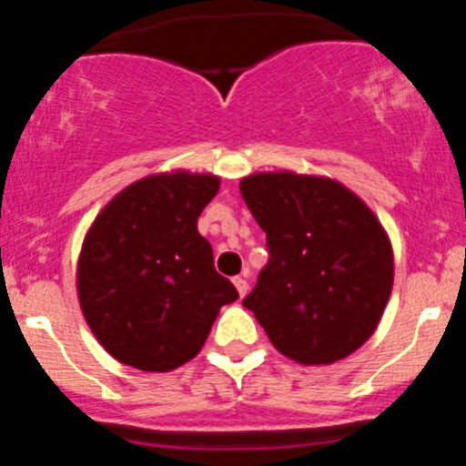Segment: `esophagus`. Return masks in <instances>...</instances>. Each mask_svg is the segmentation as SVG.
I'll list each match as a JSON object with an SVG mask.
<instances>
[{
  "mask_svg": "<svg viewBox=\"0 0 466 466\" xmlns=\"http://www.w3.org/2000/svg\"><path fill=\"white\" fill-rule=\"evenodd\" d=\"M233 284H236L238 294L247 296V291H249V282H247L245 275H238V278H233Z\"/></svg>",
  "mask_w": 466,
  "mask_h": 466,
  "instance_id": "1",
  "label": "esophagus"
}]
</instances>
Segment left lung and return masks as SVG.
I'll return each mask as SVG.
<instances>
[{
    "label": "left lung",
    "instance_id": "obj_1",
    "mask_svg": "<svg viewBox=\"0 0 466 466\" xmlns=\"http://www.w3.org/2000/svg\"><path fill=\"white\" fill-rule=\"evenodd\" d=\"M240 193L268 245L242 306L299 364L352 355L392 294V245L376 214L343 184L287 170L245 177Z\"/></svg>",
    "mask_w": 466,
    "mask_h": 466
}]
</instances>
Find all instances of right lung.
Wrapping results in <instances>:
<instances>
[{"label":"right lung","mask_w":466,"mask_h":466,"mask_svg":"<svg viewBox=\"0 0 466 466\" xmlns=\"http://www.w3.org/2000/svg\"><path fill=\"white\" fill-rule=\"evenodd\" d=\"M219 177L177 170L123 188L95 217L81 247L76 291L102 348L139 371L187 364L238 289L214 270L198 217Z\"/></svg>","instance_id":"right-lung-1"}]
</instances>
